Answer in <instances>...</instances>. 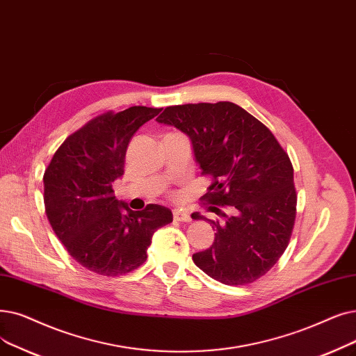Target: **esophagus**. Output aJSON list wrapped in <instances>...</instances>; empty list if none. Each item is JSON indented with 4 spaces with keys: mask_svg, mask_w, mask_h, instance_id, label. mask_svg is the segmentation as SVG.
I'll use <instances>...</instances> for the list:
<instances>
[{
    "mask_svg": "<svg viewBox=\"0 0 356 356\" xmlns=\"http://www.w3.org/2000/svg\"><path fill=\"white\" fill-rule=\"evenodd\" d=\"M173 218H175L176 221H180V222H191V221H192L191 215H189L188 212L180 211V209H176V211L173 212Z\"/></svg>",
    "mask_w": 356,
    "mask_h": 356,
    "instance_id": "obj_1",
    "label": "esophagus"
}]
</instances>
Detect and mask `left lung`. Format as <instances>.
<instances>
[{
    "instance_id": "left-lung-1",
    "label": "left lung",
    "mask_w": 356,
    "mask_h": 356,
    "mask_svg": "<svg viewBox=\"0 0 356 356\" xmlns=\"http://www.w3.org/2000/svg\"><path fill=\"white\" fill-rule=\"evenodd\" d=\"M157 122L191 138L202 175L212 180L200 200L216 205L211 209L221 220H208L215 240L193 254L195 265L225 285L260 280L284 254L296 222L288 152L269 128L231 102L168 106ZM218 206H228L232 213Z\"/></svg>"
}]
</instances>
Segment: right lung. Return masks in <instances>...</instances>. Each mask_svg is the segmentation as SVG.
I'll use <instances>...</instances> for the list:
<instances>
[{
    "mask_svg": "<svg viewBox=\"0 0 356 356\" xmlns=\"http://www.w3.org/2000/svg\"><path fill=\"white\" fill-rule=\"evenodd\" d=\"M161 109L106 112L71 134L43 175L46 216L70 256L95 273L122 276L147 260L154 231L173 221L168 208L131 211L115 196L132 135Z\"/></svg>",
    "mask_w": 356,
    "mask_h": 356,
    "instance_id": "obj_1",
    "label": "right lung"
}]
</instances>
